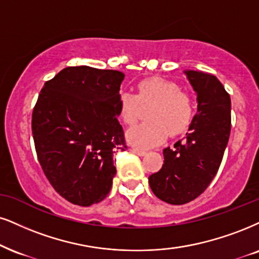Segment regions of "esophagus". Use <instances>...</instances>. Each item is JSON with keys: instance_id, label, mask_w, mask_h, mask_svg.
Masks as SVG:
<instances>
[{"instance_id": "1", "label": "esophagus", "mask_w": 259, "mask_h": 259, "mask_svg": "<svg viewBox=\"0 0 259 259\" xmlns=\"http://www.w3.org/2000/svg\"><path fill=\"white\" fill-rule=\"evenodd\" d=\"M132 151L135 152V154H137L138 156H145L146 155V151L145 150L143 149H139V148H133Z\"/></svg>"}]
</instances>
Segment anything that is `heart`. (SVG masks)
Returning <instances> with one entry per match:
<instances>
[{"label": "heart", "mask_w": 259, "mask_h": 259, "mask_svg": "<svg viewBox=\"0 0 259 259\" xmlns=\"http://www.w3.org/2000/svg\"><path fill=\"white\" fill-rule=\"evenodd\" d=\"M139 103H154L148 111V122L131 128L127 139L132 145L151 148L161 144L169 133H184L193 119V103L180 86L163 78H148L137 85V95L122 92L117 111L124 124L132 126L139 119Z\"/></svg>", "instance_id": "1"}]
</instances>
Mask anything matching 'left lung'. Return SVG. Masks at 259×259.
<instances>
[{
  "mask_svg": "<svg viewBox=\"0 0 259 259\" xmlns=\"http://www.w3.org/2000/svg\"><path fill=\"white\" fill-rule=\"evenodd\" d=\"M198 109L186 137L163 150L164 163L150 175L155 196L181 205L200 196L218 173L231 135V97L215 75L185 71Z\"/></svg>",
  "mask_w": 259,
  "mask_h": 259,
  "instance_id": "1",
  "label": "left lung"
}]
</instances>
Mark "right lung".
<instances>
[{
	"label": "right lung",
	"mask_w": 259,
	"mask_h": 259,
	"mask_svg": "<svg viewBox=\"0 0 259 259\" xmlns=\"http://www.w3.org/2000/svg\"><path fill=\"white\" fill-rule=\"evenodd\" d=\"M122 72L67 67L44 84L32 111L37 157L54 190L90 206L109 193L114 154L127 149L117 120Z\"/></svg>",
	"instance_id": "right-lung-1"
}]
</instances>
